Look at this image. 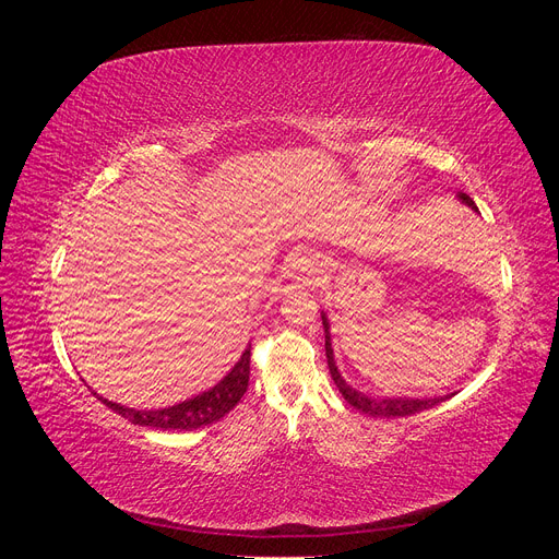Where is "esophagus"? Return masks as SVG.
Returning a JSON list of instances; mask_svg holds the SVG:
<instances>
[{
    "label": "esophagus",
    "instance_id": "obj_1",
    "mask_svg": "<svg viewBox=\"0 0 559 559\" xmlns=\"http://www.w3.org/2000/svg\"><path fill=\"white\" fill-rule=\"evenodd\" d=\"M319 275H321L319 263L310 257H296L289 265V277H296V280L306 282V284L319 282Z\"/></svg>",
    "mask_w": 559,
    "mask_h": 559
}]
</instances>
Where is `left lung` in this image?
<instances>
[{
  "label": "left lung",
  "mask_w": 559,
  "mask_h": 559,
  "mask_svg": "<svg viewBox=\"0 0 559 559\" xmlns=\"http://www.w3.org/2000/svg\"><path fill=\"white\" fill-rule=\"evenodd\" d=\"M456 198H460L466 207H471L473 212H478L476 202H473L466 193H456ZM321 324H324V335H326V361H329V370H331V378L335 382V386L341 389V394L345 396V401L349 405H354V408L366 413V415H373V417H408V415H415V413H421V411H429L433 408V405L443 403L445 399L450 396H436V399H411V396H399V399H376V396H368V394H361L359 389L349 386L341 370H337L335 366V359H333V347H331V333H329V319L326 314L321 312Z\"/></svg>",
  "instance_id": "1"
}]
</instances>
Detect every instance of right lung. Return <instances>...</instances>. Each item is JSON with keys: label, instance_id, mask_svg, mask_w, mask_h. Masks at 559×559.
<instances>
[{"label": "right lung", "instance_id": "obj_1", "mask_svg": "<svg viewBox=\"0 0 559 559\" xmlns=\"http://www.w3.org/2000/svg\"><path fill=\"white\" fill-rule=\"evenodd\" d=\"M249 357H251V347L242 352L240 361L230 368V373L216 382L207 392H202L189 401H181L177 405H170V408H158V411H134L128 408V405L114 403L99 396V401L107 403L114 413L126 417L132 425L140 427H154L163 431H191L214 425V421L228 415L238 401L245 396L247 384H249Z\"/></svg>", "mask_w": 559, "mask_h": 559}]
</instances>
